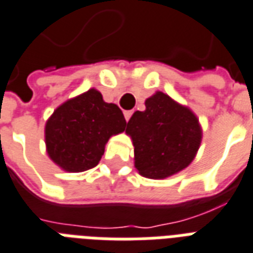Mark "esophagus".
<instances>
[{
	"label": "esophagus",
	"mask_w": 253,
	"mask_h": 253,
	"mask_svg": "<svg viewBox=\"0 0 253 253\" xmlns=\"http://www.w3.org/2000/svg\"><path fill=\"white\" fill-rule=\"evenodd\" d=\"M125 119H126V121H128V119L131 118V115H132V111H125Z\"/></svg>",
	"instance_id": "1"
}]
</instances>
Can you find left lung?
I'll return each mask as SVG.
<instances>
[{
	"label": "left lung",
	"mask_w": 253,
	"mask_h": 253,
	"mask_svg": "<svg viewBox=\"0 0 253 253\" xmlns=\"http://www.w3.org/2000/svg\"><path fill=\"white\" fill-rule=\"evenodd\" d=\"M135 111L126 134L134 146V165L148 179H166L191 165L202 143L203 130L195 113L165 92L144 101Z\"/></svg>",
	"instance_id": "left-lung-1"
}]
</instances>
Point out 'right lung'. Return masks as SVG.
<instances>
[{"label": "right lung", "mask_w": 253, "mask_h": 253, "mask_svg": "<svg viewBox=\"0 0 253 253\" xmlns=\"http://www.w3.org/2000/svg\"><path fill=\"white\" fill-rule=\"evenodd\" d=\"M125 128L122 110L90 88L58 106L46 121V151L63 171L82 172L99 163L110 138Z\"/></svg>", "instance_id": "right-lung-1"}]
</instances>
